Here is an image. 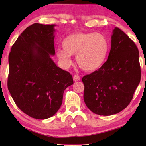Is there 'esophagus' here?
Wrapping results in <instances>:
<instances>
[{
	"label": "esophagus",
	"instance_id": "34e87169",
	"mask_svg": "<svg viewBox=\"0 0 146 146\" xmlns=\"http://www.w3.org/2000/svg\"><path fill=\"white\" fill-rule=\"evenodd\" d=\"M80 76L78 75H75L73 76V80L75 81V82H77V81L80 80Z\"/></svg>",
	"mask_w": 146,
	"mask_h": 146
}]
</instances>
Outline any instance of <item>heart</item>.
I'll return each instance as SVG.
<instances>
[{"label": "heart", "instance_id": "1", "mask_svg": "<svg viewBox=\"0 0 146 146\" xmlns=\"http://www.w3.org/2000/svg\"><path fill=\"white\" fill-rule=\"evenodd\" d=\"M63 49L56 55L64 67L72 64L71 56L76 55L78 66L86 71H95L105 63L110 51V42L105 35L95 32H76L68 35L62 42Z\"/></svg>", "mask_w": 146, "mask_h": 146}]
</instances>
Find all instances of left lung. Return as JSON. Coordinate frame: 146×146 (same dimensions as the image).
I'll return each mask as SVG.
<instances>
[{
	"mask_svg": "<svg viewBox=\"0 0 146 146\" xmlns=\"http://www.w3.org/2000/svg\"><path fill=\"white\" fill-rule=\"evenodd\" d=\"M112 33L107 61L82 78L86 105L93 113L103 116L124 110L141 78L139 52L134 42L117 27Z\"/></svg>",
	"mask_w": 146,
	"mask_h": 146,
	"instance_id": "obj_1",
	"label": "left lung"
}]
</instances>
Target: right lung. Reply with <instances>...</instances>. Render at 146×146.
Masks as SVG:
<instances>
[{
    "label": "right lung",
    "instance_id": "obj_1",
    "mask_svg": "<svg viewBox=\"0 0 146 146\" xmlns=\"http://www.w3.org/2000/svg\"><path fill=\"white\" fill-rule=\"evenodd\" d=\"M55 24L35 23L20 35L9 54L8 88L22 111L36 119H47L58 111L64 91L73 84L68 71L58 67Z\"/></svg>",
    "mask_w": 146,
    "mask_h": 146
}]
</instances>
